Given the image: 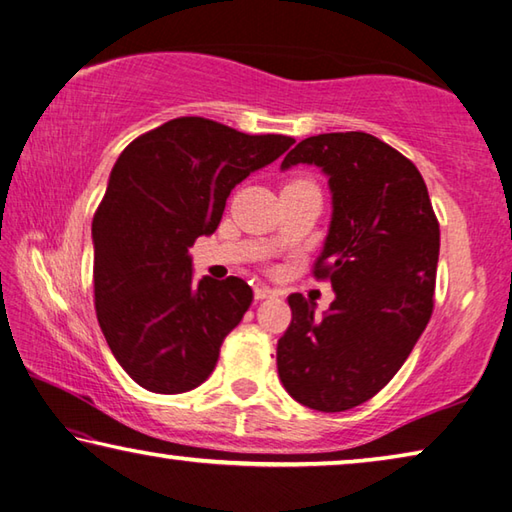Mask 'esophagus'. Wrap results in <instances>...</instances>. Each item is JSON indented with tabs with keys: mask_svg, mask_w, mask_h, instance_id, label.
I'll use <instances>...</instances> for the list:
<instances>
[{
	"mask_svg": "<svg viewBox=\"0 0 512 512\" xmlns=\"http://www.w3.org/2000/svg\"><path fill=\"white\" fill-rule=\"evenodd\" d=\"M271 296H275V291L271 287L257 284V287H255V300H266V298H271Z\"/></svg>",
	"mask_w": 512,
	"mask_h": 512,
	"instance_id": "esophagus-1",
	"label": "esophagus"
}]
</instances>
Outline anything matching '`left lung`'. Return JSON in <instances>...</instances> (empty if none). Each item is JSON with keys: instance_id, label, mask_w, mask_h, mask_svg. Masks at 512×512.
Here are the masks:
<instances>
[{"instance_id": "8db88e82", "label": "left lung", "mask_w": 512, "mask_h": 512, "mask_svg": "<svg viewBox=\"0 0 512 512\" xmlns=\"http://www.w3.org/2000/svg\"><path fill=\"white\" fill-rule=\"evenodd\" d=\"M314 164L327 176L332 221L314 275L336 298L323 316L289 296L291 325L277 341V372L293 400L348 411L393 379L427 327L440 228L411 160L368 133L302 140L282 169Z\"/></svg>"}]
</instances>
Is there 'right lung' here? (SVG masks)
Returning <instances> with one entry per match:
<instances>
[{"label":"right lung","instance_id":"right-lung-1","mask_svg":"<svg viewBox=\"0 0 512 512\" xmlns=\"http://www.w3.org/2000/svg\"><path fill=\"white\" fill-rule=\"evenodd\" d=\"M293 142L178 117L121 151L92 221L94 305L119 366L146 391L187 393L212 375L253 289L235 275L196 282L189 248L219 228L232 189Z\"/></svg>","mask_w":512,"mask_h":512}]
</instances>
